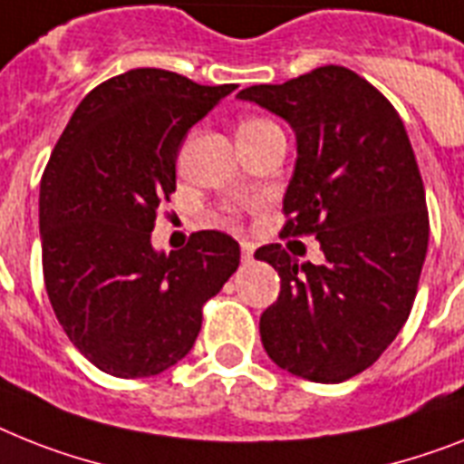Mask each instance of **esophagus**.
<instances>
[{
    "label": "esophagus",
    "instance_id": "34e87169",
    "mask_svg": "<svg viewBox=\"0 0 464 464\" xmlns=\"http://www.w3.org/2000/svg\"><path fill=\"white\" fill-rule=\"evenodd\" d=\"M254 251L256 244H251V241H241V263H251V260H254Z\"/></svg>",
    "mask_w": 464,
    "mask_h": 464
}]
</instances>
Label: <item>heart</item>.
I'll return each instance as SVG.
<instances>
[{
    "instance_id": "b5f03b06",
    "label": "heart",
    "mask_w": 464,
    "mask_h": 464,
    "mask_svg": "<svg viewBox=\"0 0 464 464\" xmlns=\"http://www.w3.org/2000/svg\"><path fill=\"white\" fill-rule=\"evenodd\" d=\"M277 128L273 121H266V118H246V121L239 122V137H254L260 135V132H266V130ZM232 213H237V208H232Z\"/></svg>"
}]
</instances>
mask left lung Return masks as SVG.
Listing matches in <instances>:
<instances>
[{
    "mask_svg": "<svg viewBox=\"0 0 464 464\" xmlns=\"http://www.w3.org/2000/svg\"><path fill=\"white\" fill-rule=\"evenodd\" d=\"M237 97L296 132L282 235H315L324 254L323 266H298L282 244L256 251L282 279L260 342L286 372L339 384L372 365L411 315L430 241L415 151L392 102L343 66Z\"/></svg>",
    "mask_w": 464,
    "mask_h": 464,
    "instance_id": "8db88e82",
    "label": "left lung"
}]
</instances>
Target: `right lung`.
Masks as SVG:
<instances>
[{"label":"right lung","mask_w":464,"mask_h":464,"mask_svg":"<svg viewBox=\"0 0 464 464\" xmlns=\"http://www.w3.org/2000/svg\"><path fill=\"white\" fill-rule=\"evenodd\" d=\"M235 90L135 68L94 87L53 147L40 185L44 286L72 346L102 372L154 377L182 361L204 304L239 267V244L216 229L168 256L151 246L187 132Z\"/></svg>","instance_id":"obj_1"}]
</instances>
